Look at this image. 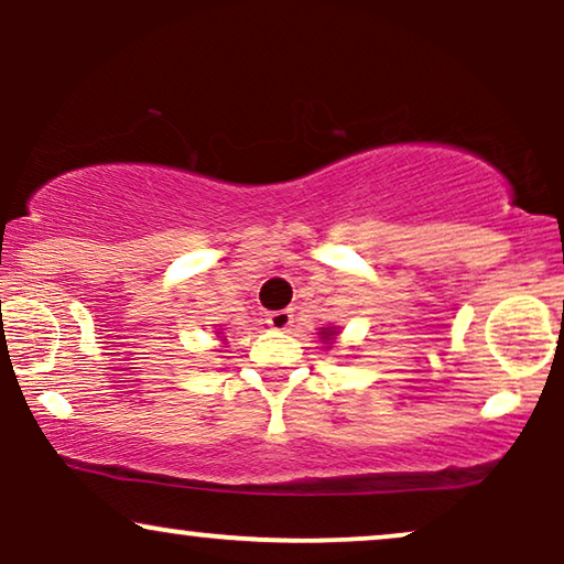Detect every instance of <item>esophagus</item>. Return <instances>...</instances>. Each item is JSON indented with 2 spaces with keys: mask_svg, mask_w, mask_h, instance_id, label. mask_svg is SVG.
<instances>
[{
  "mask_svg": "<svg viewBox=\"0 0 564 564\" xmlns=\"http://www.w3.org/2000/svg\"><path fill=\"white\" fill-rule=\"evenodd\" d=\"M267 323H269V328H274V330H288L292 326V313L290 311H274V313L267 315Z\"/></svg>",
  "mask_w": 564,
  "mask_h": 564,
  "instance_id": "1",
  "label": "esophagus"
}]
</instances>
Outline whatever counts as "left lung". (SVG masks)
I'll return each instance as SVG.
<instances>
[{"mask_svg": "<svg viewBox=\"0 0 564 564\" xmlns=\"http://www.w3.org/2000/svg\"><path fill=\"white\" fill-rule=\"evenodd\" d=\"M336 334H338V328L336 326H328V328H321V338L323 341H330V338H336Z\"/></svg>", "mask_w": 564, "mask_h": 564, "instance_id": "left-lung-1", "label": "left lung"}]
</instances>
